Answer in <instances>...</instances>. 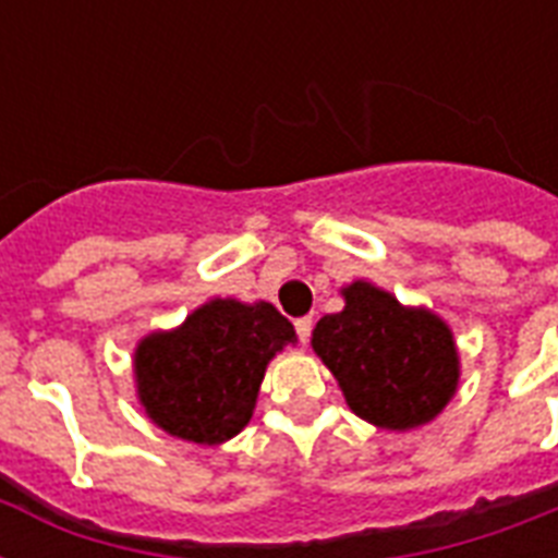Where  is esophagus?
Instances as JSON below:
<instances>
[{"label": "esophagus", "instance_id": "esophagus-1", "mask_svg": "<svg viewBox=\"0 0 558 558\" xmlns=\"http://www.w3.org/2000/svg\"><path fill=\"white\" fill-rule=\"evenodd\" d=\"M295 332H298V339H301V344H306V341H310V332H313V315H304V318H298Z\"/></svg>", "mask_w": 558, "mask_h": 558}]
</instances>
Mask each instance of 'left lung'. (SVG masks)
I'll list each match as a JSON object with an SVG mask.
<instances>
[{
    "mask_svg": "<svg viewBox=\"0 0 558 558\" xmlns=\"http://www.w3.org/2000/svg\"><path fill=\"white\" fill-rule=\"evenodd\" d=\"M341 295L344 310L315 324L313 350L350 411L388 432L432 423L460 379L449 324L425 306H402L367 280H353Z\"/></svg>",
    "mask_w": 558,
    "mask_h": 558,
    "instance_id": "8db88e82",
    "label": "left lung"
}]
</instances>
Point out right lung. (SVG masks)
Instances as JSON below:
<instances>
[{"label": "right lung", "mask_w": 558, "mask_h": 558, "mask_svg": "<svg viewBox=\"0 0 558 558\" xmlns=\"http://www.w3.org/2000/svg\"><path fill=\"white\" fill-rule=\"evenodd\" d=\"M295 341V327L266 301L214 298L177 330L138 341V402L173 437L219 446L248 425L266 365Z\"/></svg>", "instance_id": "1"}]
</instances>
